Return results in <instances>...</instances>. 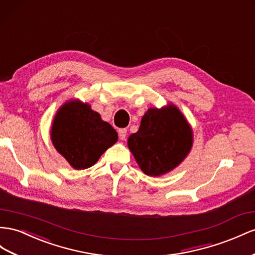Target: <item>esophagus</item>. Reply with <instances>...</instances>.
Listing matches in <instances>:
<instances>
[{
    "label": "esophagus",
    "instance_id": "esophagus-1",
    "mask_svg": "<svg viewBox=\"0 0 255 255\" xmlns=\"http://www.w3.org/2000/svg\"><path fill=\"white\" fill-rule=\"evenodd\" d=\"M127 133H128V129L127 128H120L118 130V134H119V138L121 140H125L127 138Z\"/></svg>",
    "mask_w": 255,
    "mask_h": 255
}]
</instances>
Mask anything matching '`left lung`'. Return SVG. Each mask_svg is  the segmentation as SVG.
Here are the masks:
<instances>
[{
    "label": "left lung",
    "instance_id": "1",
    "mask_svg": "<svg viewBox=\"0 0 255 255\" xmlns=\"http://www.w3.org/2000/svg\"><path fill=\"white\" fill-rule=\"evenodd\" d=\"M193 146V129L173 103L151 107L141 118L128 147L139 168L148 176L166 175L180 165Z\"/></svg>",
    "mask_w": 255,
    "mask_h": 255
}]
</instances>
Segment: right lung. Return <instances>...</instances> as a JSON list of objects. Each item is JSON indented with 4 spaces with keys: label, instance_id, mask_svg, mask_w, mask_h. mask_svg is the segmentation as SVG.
<instances>
[{
    "label": "right lung",
    "instance_id": "add662e5",
    "mask_svg": "<svg viewBox=\"0 0 255 255\" xmlns=\"http://www.w3.org/2000/svg\"><path fill=\"white\" fill-rule=\"evenodd\" d=\"M50 138L53 147L75 169L93 166L118 140V134L88 103L70 100L54 116Z\"/></svg>",
    "mask_w": 255,
    "mask_h": 255
}]
</instances>
